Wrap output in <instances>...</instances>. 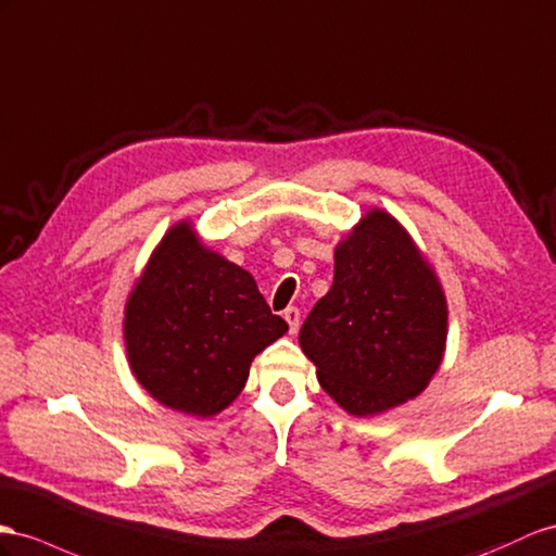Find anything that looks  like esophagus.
Masks as SVG:
<instances>
[{"label": "esophagus", "mask_w": 556, "mask_h": 556, "mask_svg": "<svg viewBox=\"0 0 556 556\" xmlns=\"http://www.w3.org/2000/svg\"><path fill=\"white\" fill-rule=\"evenodd\" d=\"M283 319L289 321V331L295 333L298 326H301V309H298V307H287V309H283Z\"/></svg>", "instance_id": "obj_1"}]
</instances>
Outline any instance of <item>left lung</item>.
<instances>
[{"instance_id":"8db88e82","label":"left lung","mask_w":556,"mask_h":556,"mask_svg":"<svg viewBox=\"0 0 556 556\" xmlns=\"http://www.w3.org/2000/svg\"><path fill=\"white\" fill-rule=\"evenodd\" d=\"M448 309L432 265L388 211L371 208L336 247L333 283L301 348L324 392L366 418L418 396L444 359Z\"/></svg>"}]
</instances>
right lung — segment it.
Listing matches in <instances>:
<instances>
[{"instance_id":"add662e5","label":"right lung","mask_w":556,"mask_h":556,"mask_svg":"<svg viewBox=\"0 0 556 556\" xmlns=\"http://www.w3.org/2000/svg\"><path fill=\"white\" fill-rule=\"evenodd\" d=\"M287 331L255 279L206 249L190 220L162 237L124 307L136 380L160 404L199 418L230 406L255 354Z\"/></svg>"}]
</instances>
